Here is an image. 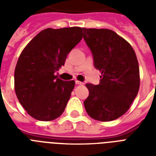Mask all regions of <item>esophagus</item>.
I'll use <instances>...</instances> for the list:
<instances>
[{
  "label": "esophagus",
  "instance_id": "esophagus-1",
  "mask_svg": "<svg viewBox=\"0 0 156 156\" xmlns=\"http://www.w3.org/2000/svg\"><path fill=\"white\" fill-rule=\"evenodd\" d=\"M75 83L77 85H83V84H84V83H83V82H80V81H78V80H76Z\"/></svg>",
  "mask_w": 156,
  "mask_h": 156
}]
</instances>
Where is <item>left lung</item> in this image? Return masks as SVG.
<instances>
[{
    "label": "left lung",
    "instance_id": "8db88e82",
    "mask_svg": "<svg viewBox=\"0 0 156 156\" xmlns=\"http://www.w3.org/2000/svg\"><path fill=\"white\" fill-rule=\"evenodd\" d=\"M94 66L101 72L100 83H87L89 96L84 101L87 114L100 121L119 118L130 108L140 86L139 66L133 48L108 29L83 28Z\"/></svg>",
    "mask_w": 156,
    "mask_h": 156
}]
</instances>
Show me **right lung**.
Here are the masks:
<instances>
[{
	"label": "right lung",
	"mask_w": 156,
	"mask_h": 156,
	"mask_svg": "<svg viewBox=\"0 0 156 156\" xmlns=\"http://www.w3.org/2000/svg\"><path fill=\"white\" fill-rule=\"evenodd\" d=\"M78 27L47 28L35 35L21 52L14 70L18 100L33 118L55 120L63 113L75 82L57 78L67 55L83 39Z\"/></svg>",
	"instance_id": "add662e5"
}]
</instances>
